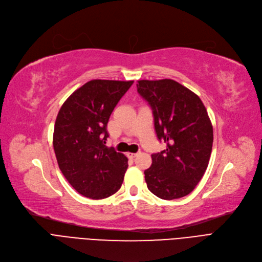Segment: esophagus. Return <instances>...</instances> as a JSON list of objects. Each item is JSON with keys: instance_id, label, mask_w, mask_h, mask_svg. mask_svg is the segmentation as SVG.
I'll list each match as a JSON object with an SVG mask.
<instances>
[{"instance_id": "1", "label": "esophagus", "mask_w": 262, "mask_h": 262, "mask_svg": "<svg viewBox=\"0 0 262 262\" xmlns=\"http://www.w3.org/2000/svg\"><path fill=\"white\" fill-rule=\"evenodd\" d=\"M138 155H139V154H133V152H128V154H127V156H128L129 159H134Z\"/></svg>"}]
</instances>
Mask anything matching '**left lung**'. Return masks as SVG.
I'll return each instance as SVG.
<instances>
[{"mask_svg": "<svg viewBox=\"0 0 262 262\" xmlns=\"http://www.w3.org/2000/svg\"><path fill=\"white\" fill-rule=\"evenodd\" d=\"M138 93L152 110L158 139L163 151L151 155L144 171L147 188L159 198L171 201L189 195L208 167L213 128L196 94L178 82L163 79L138 81Z\"/></svg>", "mask_w": 262, "mask_h": 262, "instance_id": "1", "label": "left lung"}]
</instances>
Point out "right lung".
<instances>
[{
  "mask_svg": "<svg viewBox=\"0 0 262 262\" xmlns=\"http://www.w3.org/2000/svg\"><path fill=\"white\" fill-rule=\"evenodd\" d=\"M133 81L92 80L61 105L54 126L53 147L59 169L85 197L115 194L128 168L127 157L106 147L112 112Z\"/></svg>",
  "mask_w": 262,
  "mask_h": 262,
  "instance_id": "obj_1",
  "label": "right lung"
}]
</instances>
